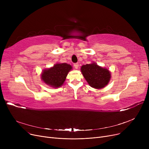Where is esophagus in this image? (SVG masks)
Masks as SVG:
<instances>
[{
	"label": "esophagus",
	"mask_w": 149,
	"mask_h": 149,
	"mask_svg": "<svg viewBox=\"0 0 149 149\" xmlns=\"http://www.w3.org/2000/svg\"><path fill=\"white\" fill-rule=\"evenodd\" d=\"M74 68L75 69H78V68H79V63H75L74 64Z\"/></svg>",
	"instance_id": "34e87169"
}]
</instances>
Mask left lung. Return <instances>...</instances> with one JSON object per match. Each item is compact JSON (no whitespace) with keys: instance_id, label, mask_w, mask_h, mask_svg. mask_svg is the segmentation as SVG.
Returning <instances> with one entry per match:
<instances>
[{"instance_id":"left-lung-1","label":"left lung","mask_w":149,"mask_h":149,"mask_svg":"<svg viewBox=\"0 0 149 149\" xmlns=\"http://www.w3.org/2000/svg\"><path fill=\"white\" fill-rule=\"evenodd\" d=\"M81 72L90 86L97 89L104 88L111 78L109 69L98 66L95 62L81 66Z\"/></svg>"}]
</instances>
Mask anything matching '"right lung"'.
I'll use <instances>...</instances> for the list:
<instances>
[{
    "instance_id": "1",
    "label": "right lung",
    "mask_w": 149,
    "mask_h": 149,
    "mask_svg": "<svg viewBox=\"0 0 149 149\" xmlns=\"http://www.w3.org/2000/svg\"><path fill=\"white\" fill-rule=\"evenodd\" d=\"M72 69V66L68 63H57L52 67L43 70L41 79L52 88H60L65 83L68 74Z\"/></svg>"
}]
</instances>
